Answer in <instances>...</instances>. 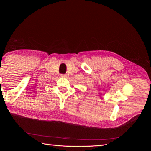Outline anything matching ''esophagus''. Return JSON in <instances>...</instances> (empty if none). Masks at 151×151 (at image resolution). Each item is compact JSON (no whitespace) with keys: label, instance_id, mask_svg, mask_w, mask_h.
<instances>
[{"label":"esophagus","instance_id":"esophagus-1","mask_svg":"<svg viewBox=\"0 0 151 151\" xmlns=\"http://www.w3.org/2000/svg\"><path fill=\"white\" fill-rule=\"evenodd\" d=\"M60 76L62 77H67V75H66V74H62Z\"/></svg>","mask_w":151,"mask_h":151}]
</instances>
